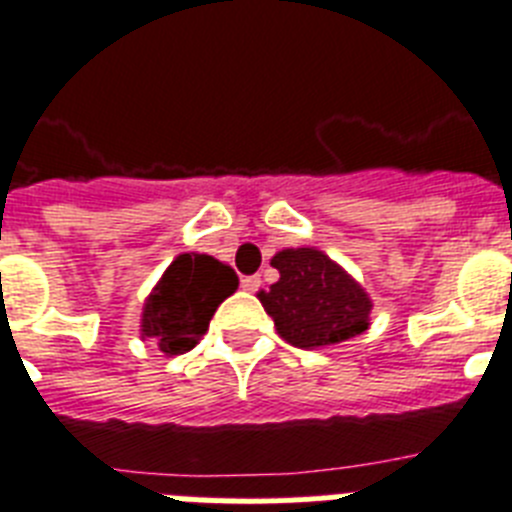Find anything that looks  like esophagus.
I'll return each instance as SVG.
<instances>
[{
  "label": "esophagus",
  "instance_id": "obj_1",
  "mask_svg": "<svg viewBox=\"0 0 512 512\" xmlns=\"http://www.w3.org/2000/svg\"><path fill=\"white\" fill-rule=\"evenodd\" d=\"M242 289L244 291H257V289H260V276H244L242 278Z\"/></svg>",
  "mask_w": 512,
  "mask_h": 512
}]
</instances>
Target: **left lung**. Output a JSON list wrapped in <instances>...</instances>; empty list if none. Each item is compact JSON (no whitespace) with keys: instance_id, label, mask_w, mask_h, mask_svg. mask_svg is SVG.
<instances>
[{"instance_id":"left-lung-1","label":"left lung","mask_w":512,"mask_h":512,"mask_svg":"<svg viewBox=\"0 0 512 512\" xmlns=\"http://www.w3.org/2000/svg\"><path fill=\"white\" fill-rule=\"evenodd\" d=\"M270 265L281 278L257 299L283 341L296 349H322L369 328L372 299L325 252L315 247L281 249Z\"/></svg>"}]
</instances>
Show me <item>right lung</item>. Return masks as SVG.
Masks as SVG:
<instances>
[{
    "label": "right lung",
    "mask_w": 512,
    "mask_h": 512,
    "mask_svg": "<svg viewBox=\"0 0 512 512\" xmlns=\"http://www.w3.org/2000/svg\"><path fill=\"white\" fill-rule=\"evenodd\" d=\"M239 286L234 270L210 255L184 252L150 291L140 320V336L153 338L166 356L195 349L218 304Z\"/></svg>",
    "instance_id": "1"
}]
</instances>
